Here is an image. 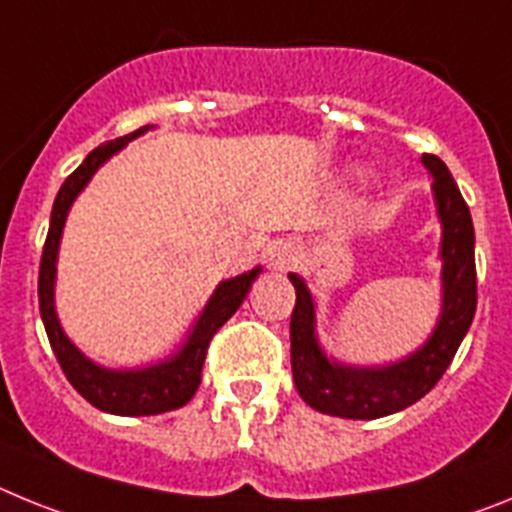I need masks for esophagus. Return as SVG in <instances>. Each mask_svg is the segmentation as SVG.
Here are the masks:
<instances>
[{
    "instance_id": "1",
    "label": "esophagus",
    "mask_w": 512,
    "mask_h": 512,
    "mask_svg": "<svg viewBox=\"0 0 512 512\" xmlns=\"http://www.w3.org/2000/svg\"><path fill=\"white\" fill-rule=\"evenodd\" d=\"M296 262V252H293L291 244H275L270 250V265L275 270H288Z\"/></svg>"
}]
</instances>
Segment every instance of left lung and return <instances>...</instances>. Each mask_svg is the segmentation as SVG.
Instances as JSON below:
<instances>
[{
	"instance_id": "1",
	"label": "left lung",
	"mask_w": 512,
	"mask_h": 512,
	"mask_svg": "<svg viewBox=\"0 0 512 512\" xmlns=\"http://www.w3.org/2000/svg\"><path fill=\"white\" fill-rule=\"evenodd\" d=\"M433 175V195L443 226V301L433 335L420 350L389 366H342L330 361L314 335V299L299 275H288L296 288L291 314V368L301 399L317 412L348 420H376L394 415L433 389L477 311V265H474V224L459 185L435 154H422Z\"/></svg>"
}]
</instances>
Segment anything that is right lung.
Returning <instances> with one entry per match:
<instances>
[{
  "mask_svg": "<svg viewBox=\"0 0 512 512\" xmlns=\"http://www.w3.org/2000/svg\"><path fill=\"white\" fill-rule=\"evenodd\" d=\"M144 131H149V126L128 133L123 139L97 146V149H92L87 154V159L79 164L77 170L66 177L59 195H56V201H53L51 226H48V237L46 244H43L41 273H38L41 317L43 324H46L48 342H51L53 353H56V361H59L61 371L66 373L69 384L87 402L95 404L97 410L126 417L162 415V412L177 410V407H182V404H188L193 399V394L198 391V384H201L203 363H206V353L213 335L242 306V301L250 293L252 281L260 275V268H255L250 273L237 275V278L221 281L219 288L208 299L206 309L201 311V317L195 319L193 330H190L188 340L182 342V348L175 355H170L167 361L157 363V366L139 368V371H110V368H102L97 363H92L87 355H82L74 348V342L61 330L59 317H56V306H53L56 257H59V242L66 224V213H69L74 198L84 190V185L92 180L97 167L102 162H108L115 151H121L128 141L136 139Z\"/></svg>",
  "mask_w": 512,
  "mask_h": 512,
  "instance_id": "1",
  "label": "right lung"
}]
</instances>
